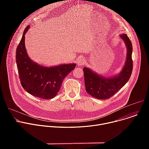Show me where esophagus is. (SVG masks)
Here are the masks:
<instances>
[{
    "label": "esophagus",
    "instance_id": "34e87169",
    "mask_svg": "<svg viewBox=\"0 0 149 149\" xmlns=\"http://www.w3.org/2000/svg\"><path fill=\"white\" fill-rule=\"evenodd\" d=\"M86 59H85L84 58H79L77 61V63L78 65H79V66H83L85 64H86Z\"/></svg>",
    "mask_w": 149,
    "mask_h": 149
}]
</instances>
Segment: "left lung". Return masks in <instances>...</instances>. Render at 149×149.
Masks as SVG:
<instances>
[{"instance_id":"obj_1","label":"left lung","mask_w":149,"mask_h":149,"mask_svg":"<svg viewBox=\"0 0 149 149\" xmlns=\"http://www.w3.org/2000/svg\"><path fill=\"white\" fill-rule=\"evenodd\" d=\"M127 49V59L122 71L117 77L104 78L99 76L88 68H84L86 91L91 96L100 100L109 99L117 93L130 79L133 70V47L126 34L120 35Z\"/></svg>"}]
</instances>
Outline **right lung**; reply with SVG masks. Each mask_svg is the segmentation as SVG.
Instances as JSON below:
<instances>
[{"instance_id":"add662e5","label":"right lung","mask_w":149,"mask_h":149,"mask_svg":"<svg viewBox=\"0 0 149 149\" xmlns=\"http://www.w3.org/2000/svg\"><path fill=\"white\" fill-rule=\"evenodd\" d=\"M25 28L16 48V61L19 77L23 88L31 95L48 100L55 97L59 91L62 81L75 69V63L45 67L33 62L29 58L25 45Z\"/></svg>"}]
</instances>
